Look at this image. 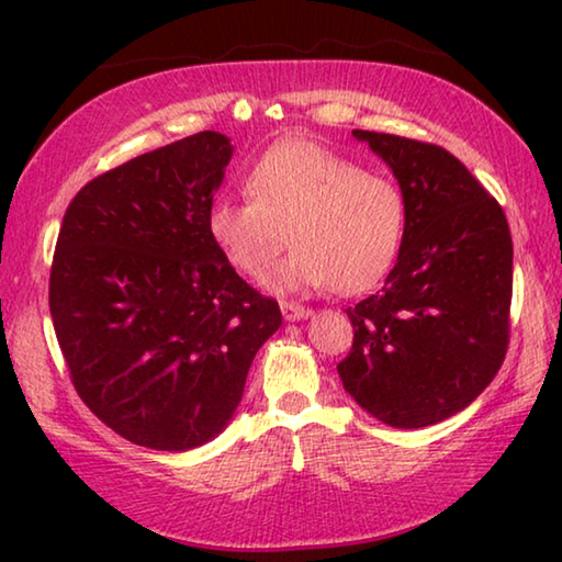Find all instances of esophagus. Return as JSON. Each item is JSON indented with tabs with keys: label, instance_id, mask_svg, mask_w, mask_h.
<instances>
[{
	"label": "esophagus",
	"instance_id": "34e87169",
	"mask_svg": "<svg viewBox=\"0 0 562 562\" xmlns=\"http://www.w3.org/2000/svg\"><path fill=\"white\" fill-rule=\"evenodd\" d=\"M280 310H282V317L288 322L304 319V317L312 315L310 307H304V304H294V302H280Z\"/></svg>",
	"mask_w": 562,
	"mask_h": 562
}]
</instances>
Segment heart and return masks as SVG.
<instances>
[{
    "label": "heart",
    "instance_id": "b5f03b06",
    "mask_svg": "<svg viewBox=\"0 0 562 562\" xmlns=\"http://www.w3.org/2000/svg\"><path fill=\"white\" fill-rule=\"evenodd\" d=\"M278 290L361 292L382 280L402 250L406 198L396 180L307 138L280 140L255 160L247 195L217 198L207 233L237 270L265 278L284 243Z\"/></svg>",
    "mask_w": 562,
    "mask_h": 562
}]
</instances>
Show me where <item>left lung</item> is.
<instances>
[{"mask_svg":"<svg viewBox=\"0 0 562 562\" xmlns=\"http://www.w3.org/2000/svg\"><path fill=\"white\" fill-rule=\"evenodd\" d=\"M392 168L406 233L384 288L345 312L355 327L337 372L382 424L422 429L469 406L506 359L513 240L503 207L449 150L351 131Z\"/></svg>","mask_w":562,"mask_h":562,"instance_id":"obj_1","label":"left lung"}]
</instances>
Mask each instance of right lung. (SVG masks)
<instances>
[{
    "label": "right lung",
    "instance_id": "right-lung-1",
    "mask_svg": "<svg viewBox=\"0 0 562 562\" xmlns=\"http://www.w3.org/2000/svg\"><path fill=\"white\" fill-rule=\"evenodd\" d=\"M231 138L201 131L89 180L64 213L49 310L81 402L123 439H215L282 325L207 233Z\"/></svg>",
    "mask_w": 562,
    "mask_h": 562
}]
</instances>
